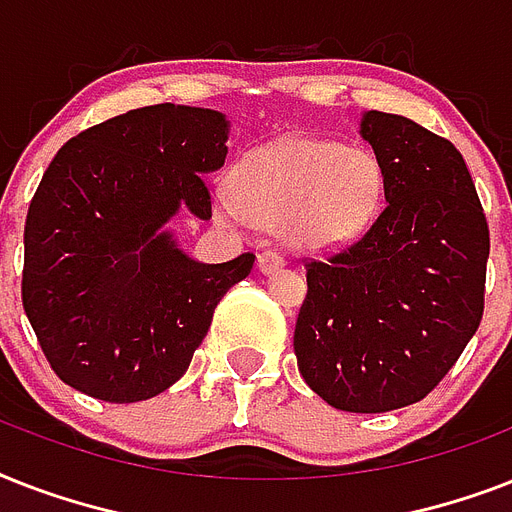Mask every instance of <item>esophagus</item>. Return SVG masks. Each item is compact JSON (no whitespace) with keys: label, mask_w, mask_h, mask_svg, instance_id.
<instances>
[{"label":"esophagus","mask_w":512,"mask_h":512,"mask_svg":"<svg viewBox=\"0 0 512 512\" xmlns=\"http://www.w3.org/2000/svg\"><path fill=\"white\" fill-rule=\"evenodd\" d=\"M281 265H284V257L276 252V249H265L257 255V271L260 273H273L279 271Z\"/></svg>","instance_id":"34e87169"}]
</instances>
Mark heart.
Returning <instances> with one entry per match:
<instances>
[{
	"label": "heart",
	"instance_id": "1",
	"mask_svg": "<svg viewBox=\"0 0 512 512\" xmlns=\"http://www.w3.org/2000/svg\"><path fill=\"white\" fill-rule=\"evenodd\" d=\"M382 183L380 162L369 151L284 138L244 159L239 188H217L215 209L233 228H284L297 247L337 249L369 228Z\"/></svg>",
	"mask_w": 512,
	"mask_h": 512
}]
</instances>
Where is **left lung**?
Wrapping results in <instances>:
<instances>
[{
	"label": "left lung",
	"mask_w": 512,
	"mask_h": 512,
	"mask_svg": "<svg viewBox=\"0 0 512 512\" xmlns=\"http://www.w3.org/2000/svg\"><path fill=\"white\" fill-rule=\"evenodd\" d=\"M385 209L350 247L305 265L300 374L329 406L380 414L444 380L484 316L489 225L465 159L412 119L366 111Z\"/></svg>",
	"instance_id": "8db88e82"
}]
</instances>
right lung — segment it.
I'll list each match as a JSON object with an SVG mask.
<instances>
[{"label":"right lung","instance_id":"1","mask_svg":"<svg viewBox=\"0 0 512 512\" xmlns=\"http://www.w3.org/2000/svg\"><path fill=\"white\" fill-rule=\"evenodd\" d=\"M228 119L159 103L79 132L44 172L23 231V311L52 372L108 404L175 385L217 303L255 263H199L164 225L212 217L207 172L228 154Z\"/></svg>","mask_w":512,"mask_h":512}]
</instances>
